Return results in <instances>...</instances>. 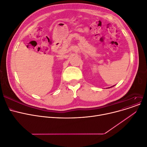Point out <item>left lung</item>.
<instances>
[{
    "label": "left lung",
    "instance_id": "obj_1",
    "mask_svg": "<svg viewBox=\"0 0 147 147\" xmlns=\"http://www.w3.org/2000/svg\"><path fill=\"white\" fill-rule=\"evenodd\" d=\"M113 86H114V85H113ZM111 87H113V86H111Z\"/></svg>",
    "mask_w": 147,
    "mask_h": 147
}]
</instances>
